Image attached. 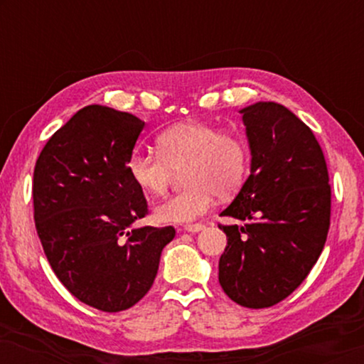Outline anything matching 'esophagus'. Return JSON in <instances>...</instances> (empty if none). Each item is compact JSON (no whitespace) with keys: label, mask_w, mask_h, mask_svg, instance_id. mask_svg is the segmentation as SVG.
<instances>
[{"label":"esophagus","mask_w":364,"mask_h":364,"mask_svg":"<svg viewBox=\"0 0 364 364\" xmlns=\"http://www.w3.org/2000/svg\"><path fill=\"white\" fill-rule=\"evenodd\" d=\"M203 228H205V225H203V223H188V225L183 227V230L191 232V233H197V232L203 230Z\"/></svg>","instance_id":"esophagus-1"}]
</instances>
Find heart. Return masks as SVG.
Masks as SVG:
<instances>
[{
    "mask_svg": "<svg viewBox=\"0 0 364 364\" xmlns=\"http://www.w3.org/2000/svg\"><path fill=\"white\" fill-rule=\"evenodd\" d=\"M157 151H134L127 172L139 191L161 196L173 171L183 167L186 188L164 198L154 208L161 223H188L207 213L217 197L235 193L250 171V147L245 137L220 131L210 122H181L157 137Z\"/></svg>",
    "mask_w": 364,
    "mask_h": 364,
    "instance_id": "obj_1",
    "label": "heart"
}]
</instances>
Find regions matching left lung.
<instances>
[{"label":"left lung","mask_w":364,"mask_h":364,"mask_svg":"<svg viewBox=\"0 0 364 364\" xmlns=\"http://www.w3.org/2000/svg\"><path fill=\"white\" fill-rule=\"evenodd\" d=\"M252 149V171L222 215L245 225H218L227 247L218 282L247 308H268L291 295L325 247L331 186L311 129L277 102L240 111Z\"/></svg>","instance_id":"8db88e82"}]
</instances>
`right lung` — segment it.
I'll list each match as a JSON object with an SVG mask.
<instances>
[{"label":"right lung","instance_id":"add662e5","mask_svg":"<svg viewBox=\"0 0 364 364\" xmlns=\"http://www.w3.org/2000/svg\"><path fill=\"white\" fill-rule=\"evenodd\" d=\"M144 121L86 106L51 136L33 176L34 225L49 265L69 293L101 311L136 305L151 290L176 228L131 223L149 213L127 159Z\"/></svg>","mask_w":364,"mask_h":364}]
</instances>
